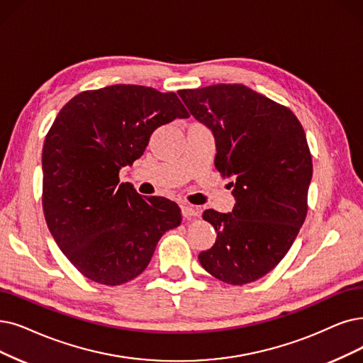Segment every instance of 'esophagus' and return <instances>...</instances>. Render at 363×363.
Wrapping results in <instances>:
<instances>
[{
    "label": "esophagus",
    "mask_w": 363,
    "mask_h": 363,
    "mask_svg": "<svg viewBox=\"0 0 363 363\" xmlns=\"http://www.w3.org/2000/svg\"><path fill=\"white\" fill-rule=\"evenodd\" d=\"M182 214H183V217H186V219H191V217H198L199 216V210L194 206L183 204L182 206Z\"/></svg>",
    "instance_id": "1"
}]
</instances>
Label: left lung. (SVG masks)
Returning a JSON list of instances; mask_svg holds the SVG:
<instances>
[{
    "mask_svg": "<svg viewBox=\"0 0 363 363\" xmlns=\"http://www.w3.org/2000/svg\"><path fill=\"white\" fill-rule=\"evenodd\" d=\"M191 114L216 138L214 165L234 177L232 213L206 210L217 238L198 259L213 277L242 286L280 264L308 211L313 161L306 133L286 106L244 84L182 89Z\"/></svg>",
    "mask_w": 363,
    "mask_h": 363,
    "instance_id": "1",
    "label": "left lung"
}]
</instances>
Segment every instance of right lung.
Segmentation results:
<instances>
[{
    "label": "right lung",
    "instance_id": "right-lung-1",
    "mask_svg": "<svg viewBox=\"0 0 363 363\" xmlns=\"http://www.w3.org/2000/svg\"><path fill=\"white\" fill-rule=\"evenodd\" d=\"M189 113L174 92L113 84L84 91L57 113L43 146V211L57 247L86 279L119 286L147 268L182 211L140 196L119 169L146 150L156 128Z\"/></svg>",
    "mask_w": 363,
    "mask_h": 363
}]
</instances>
